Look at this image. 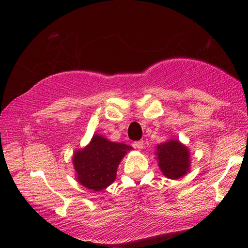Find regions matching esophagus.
Listing matches in <instances>:
<instances>
[{
	"label": "esophagus",
	"instance_id": "1",
	"mask_svg": "<svg viewBox=\"0 0 248 248\" xmlns=\"http://www.w3.org/2000/svg\"><path fill=\"white\" fill-rule=\"evenodd\" d=\"M133 147H135L136 149H138V150H141V149L143 148V140L136 141V142L133 143Z\"/></svg>",
	"mask_w": 248,
	"mask_h": 248
}]
</instances>
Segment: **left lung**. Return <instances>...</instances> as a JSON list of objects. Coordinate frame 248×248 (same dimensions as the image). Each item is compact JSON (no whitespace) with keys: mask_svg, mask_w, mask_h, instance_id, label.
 <instances>
[{"mask_svg":"<svg viewBox=\"0 0 248 248\" xmlns=\"http://www.w3.org/2000/svg\"><path fill=\"white\" fill-rule=\"evenodd\" d=\"M155 155L161 172L168 179L179 180L190 172V150L178 139L171 138L158 144Z\"/></svg>","mask_w":248,"mask_h":248,"instance_id":"1","label":"left lung"}]
</instances>
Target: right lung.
<instances>
[{
	"instance_id": "right-lung-1",
	"label": "right lung",
	"mask_w": 248,
	"mask_h": 248,
	"mask_svg": "<svg viewBox=\"0 0 248 248\" xmlns=\"http://www.w3.org/2000/svg\"><path fill=\"white\" fill-rule=\"evenodd\" d=\"M130 150V145L113 142L95 133L85 148L78 149L73 155L78 183L92 191H103L116 180L118 166Z\"/></svg>"
}]
</instances>
